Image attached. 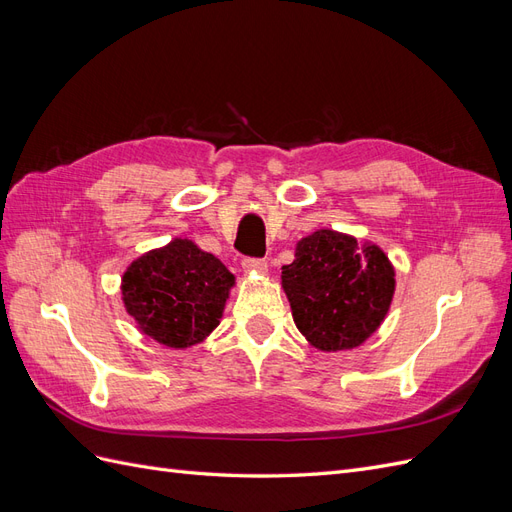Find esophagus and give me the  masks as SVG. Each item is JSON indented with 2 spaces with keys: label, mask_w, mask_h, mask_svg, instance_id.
Returning a JSON list of instances; mask_svg holds the SVG:
<instances>
[{
  "label": "esophagus",
  "mask_w": 512,
  "mask_h": 512,
  "mask_svg": "<svg viewBox=\"0 0 512 512\" xmlns=\"http://www.w3.org/2000/svg\"><path fill=\"white\" fill-rule=\"evenodd\" d=\"M241 267L245 273H267V260L262 258H243Z\"/></svg>",
  "instance_id": "34e87169"
}]
</instances>
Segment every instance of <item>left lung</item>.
Listing matches in <instances>:
<instances>
[{"label": "left lung", "instance_id": "obj_1", "mask_svg": "<svg viewBox=\"0 0 512 512\" xmlns=\"http://www.w3.org/2000/svg\"><path fill=\"white\" fill-rule=\"evenodd\" d=\"M282 286L292 318L318 350L361 346L384 320L395 271L376 245H359L335 230H316L297 243Z\"/></svg>", "mask_w": 512, "mask_h": 512}]
</instances>
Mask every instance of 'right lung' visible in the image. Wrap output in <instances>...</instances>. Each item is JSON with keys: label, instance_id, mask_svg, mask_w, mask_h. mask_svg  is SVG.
Listing matches in <instances>:
<instances>
[{"label": "right lung", "instance_id": "add662e5", "mask_svg": "<svg viewBox=\"0 0 512 512\" xmlns=\"http://www.w3.org/2000/svg\"><path fill=\"white\" fill-rule=\"evenodd\" d=\"M232 275L213 254L175 239L134 260L121 290L138 327L168 348H188L220 324Z\"/></svg>", "mask_w": 512, "mask_h": 512}]
</instances>
